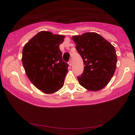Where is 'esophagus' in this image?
I'll return each mask as SVG.
<instances>
[{"mask_svg": "<svg viewBox=\"0 0 135 135\" xmlns=\"http://www.w3.org/2000/svg\"><path fill=\"white\" fill-rule=\"evenodd\" d=\"M68 64H69V66H72V61L71 60H69V62H68Z\"/></svg>", "mask_w": 135, "mask_h": 135, "instance_id": "esophagus-1", "label": "esophagus"}]
</instances>
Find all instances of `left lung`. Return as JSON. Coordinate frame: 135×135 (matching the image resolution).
Instances as JSON below:
<instances>
[{"label":"left lung","instance_id":"8db88e82","mask_svg":"<svg viewBox=\"0 0 135 135\" xmlns=\"http://www.w3.org/2000/svg\"><path fill=\"white\" fill-rule=\"evenodd\" d=\"M73 40L85 65L83 73L77 77L79 84L90 91L103 89L115 73L117 60L115 48L95 32L73 36Z\"/></svg>","mask_w":135,"mask_h":135}]
</instances>
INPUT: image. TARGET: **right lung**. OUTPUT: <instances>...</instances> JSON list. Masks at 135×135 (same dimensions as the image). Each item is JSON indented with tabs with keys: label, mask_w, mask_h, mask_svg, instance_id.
<instances>
[{
	"label": "right lung",
	"mask_w": 135,
	"mask_h": 135,
	"mask_svg": "<svg viewBox=\"0 0 135 135\" xmlns=\"http://www.w3.org/2000/svg\"><path fill=\"white\" fill-rule=\"evenodd\" d=\"M64 36L40 31L26 44L22 62L27 77L44 93L58 91L62 87L68 64L62 61L60 44Z\"/></svg>",
	"instance_id": "add662e5"
}]
</instances>
